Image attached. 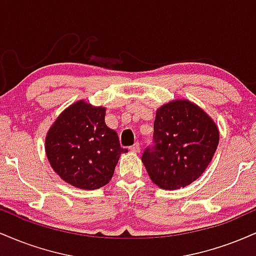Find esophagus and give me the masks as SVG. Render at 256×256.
Masks as SVG:
<instances>
[{
  "label": "esophagus",
  "mask_w": 256,
  "mask_h": 256,
  "mask_svg": "<svg viewBox=\"0 0 256 256\" xmlns=\"http://www.w3.org/2000/svg\"><path fill=\"white\" fill-rule=\"evenodd\" d=\"M130 150L134 152H140V143H138V142L134 143V146H130Z\"/></svg>",
  "instance_id": "obj_1"
}]
</instances>
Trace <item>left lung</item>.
<instances>
[{
	"mask_svg": "<svg viewBox=\"0 0 256 256\" xmlns=\"http://www.w3.org/2000/svg\"><path fill=\"white\" fill-rule=\"evenodd\" d=\"M218 143L213 120L196 104L178 100L156 110L152 144L143 152L142 161L158 186L180 189L204 172Z\"/></svg>",
	"mask_w": 256,
	"mask_h": 256,
	"instance_id": "left-lung-1",
	"label": "left lung"
}]
</instances>
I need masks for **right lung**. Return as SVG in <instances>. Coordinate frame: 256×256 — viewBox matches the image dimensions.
<instances>
[{
  "instance_id": "1",
  "label": "right lung",
  "mask_w": 256,
  "mask_h": 256,
  "mask_svg": "<svg viewBox=\"0 0 256 256\" xmlns=\"http://www.w3.org/2000/svg\"><path fill=\"white\" fill-rule=\"evenodd\" d=\"M106 110L79 101L61 114L46 138L54 171L73 186L94 190L113 177L122 152L116 132L104 122Z\"/></svg>"
}]
</instances>
